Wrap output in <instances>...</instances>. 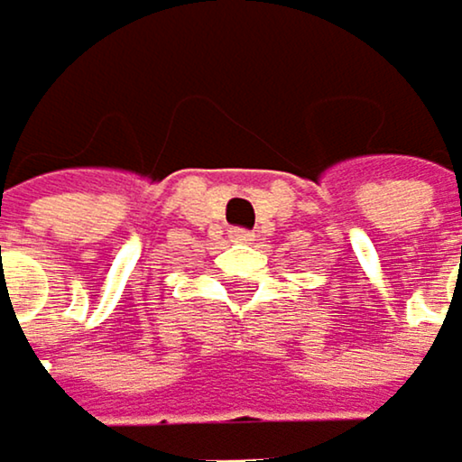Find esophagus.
Segmentation results:
<instances>
[{"instance_id":"34e87169","label":"esophagus","mask_w":462,"mask_h":462,"mask_svg":"<svg viewBox=\"0 0 462 462\" xmlns=\"http://www.w3.org/2000/svg\"><path fill=\"white\" fill-rule=\"evenodd\" d=\"M229 238L238 241V244H246V241H252V233H249V229H233V233H229Z\"/></svg>"}]
</instances>
